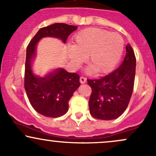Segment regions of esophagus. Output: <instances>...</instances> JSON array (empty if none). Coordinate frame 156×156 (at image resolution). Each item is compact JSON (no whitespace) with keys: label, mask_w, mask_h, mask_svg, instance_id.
Instances as JSON below:
<instances>
[{"label":"esophagus","mask_w":156,"mask_h":156,"mask_svg":"<svg viewBox=\"0 0 156 156\" xmlns=\"http://www.w3.org/2000/svg\"><path fill=\"white\" fill-rule=\"evenodd\" d=\"M86 81H87V78H85V77H81V78H80V82H81V83H86Z\"/></svg>","instance_id":"1"}]
</instances>
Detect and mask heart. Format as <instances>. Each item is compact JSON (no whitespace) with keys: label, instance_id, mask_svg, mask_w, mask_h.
<instances>
[{"label":"heart","instance_id":"heart-1","mask_svg":"<svg viewBox=\"0 0 156 156\" xmlns=\"http://www.w3.org/2000/svg\"><path fill=\"white\" fill-rule=\"evenodd\" d=\"M74 44L67 47L68 57L72 65L78 68L86 61L90 65L88 73L97 71L98 73H107L117 65L122 55L124 41L116 32L98 28H87L74 35Z\"/></svg>","mask_w":156,"mask_h":156}]
</instances>
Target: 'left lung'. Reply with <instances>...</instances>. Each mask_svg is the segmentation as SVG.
<instances>
[{
    "mask_svg": "<svg viewBox=\"0 0 156 156\" xmlns=\"http://www.w3.org/2000/svg\"><path fill=\"white\" fill-rule=\"evenodd\" d=\"M126 50L124 61L117 69L99 79H87L92 88L90 112L95 119H117L129 104L134 87L136 59L129 44Z\"/></svg>",
    "mask_w": 156,
    "mask_h": 156,
    "instance_id": "left-lung-1",
    "label": "left lung"
}]
</instances>
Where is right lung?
<instances>
[{"instance_id":"obj_1","label":"right lung","mask_w":156,"mask_h":156,"mask_svg":"<svg viewBox=\"0 0 156 156\" xmlns=\"http://www.w3.org/2000/svg\"><path fill=\"white\" fill-rule=\"evenodd\" d=\"M76 26L56 23L40 29L27 48L24 88L32 107L46 117L57 118L66 114L69 101L80 86L79 75L63 69H54L45 75L35 74L32 62L35 55L37 42L44 37H55L66 42Z\"/></svg>"}]
</instances>
